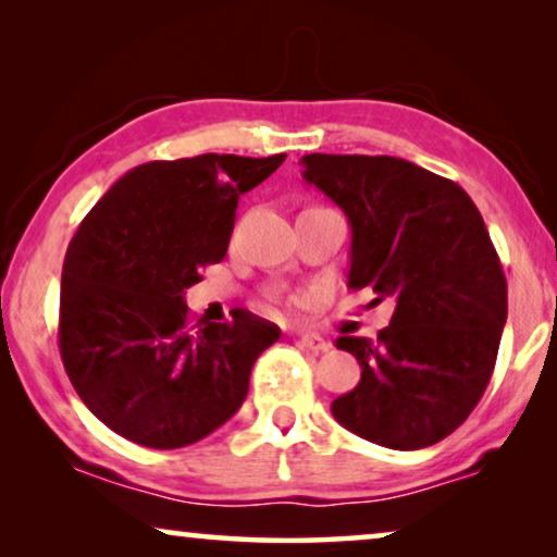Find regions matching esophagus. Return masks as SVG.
<instances>
[{
  "label": "esophagus",
  "instance_id": "esophagus-1",
  "mask_svg": "<svg viewBox=\"0 0 557 557\" xmlns=\"http://www.w3.org/2000/svg\"><path fill=\"white\" fill-rule=\"evenodd\" d=\"M299 345L311 349V352H324V349H330V342H326L324 337H319V334H314V332L299 334Z\"/></svg>",
  "mask_w": 557,
  "mask_h": 557
}]
</instances>
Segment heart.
Segmentation results:
<instances>
[{
	"label": "heart",
	"mask_w": 557,
	"mask_h": 557,
	"mask_svg": "<svg viewBox=\"0 0 557 557\" xmlns=\"http://www.w3.org/2000/svg\"><path fill=\"white\" fill-rule=\"evenodd\" d=\"M288 299H292V301H301L304 296H288Z\"/></svg>",
	"instance_id": "b5f03b06"
}]
</instances>
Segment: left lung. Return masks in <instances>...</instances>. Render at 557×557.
I'll return each instance as SVG.
<instances>
[{
    "label": "left lung",
    "mask_w": 557,
    "mask_h": 557,
    "mask_svg": "<svg viewBox=\"0 0 557 557\" xmlns=\"http://www.w3.org/2000/svg\"><path fill=\"white\" fill-rule=\"evenodd\" d=\"M301 164L352 225L349 286L395 299L377 342L337 339L362 377L332 413L372 444H438L482 400L507 322V278L484 220L456 182L406 159L307 154Z\"/></svg>",
    "instance_id": "obj_1"
}]
</instances>
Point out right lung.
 <instances>
[{
  "instance_id": "right-lung-1",
  "label": "right lung",
  "mask_w": 557,
  "mask_h": 557,
  "mask_svg": "<svg viewBox=\"0 0 557 557\" xmlns=\"http://www.w3.org/2000/svg\"><path fill=\"white\" fill-rule=\"evenodd\" d=\"M286 154H200L126 172L83 218L60 284L58 347L86 408L147 448L220 429L248 395L276 324L233 309L193 324L185 292L225 258L243 193Z\"/></svg>"
}]
</instances>
